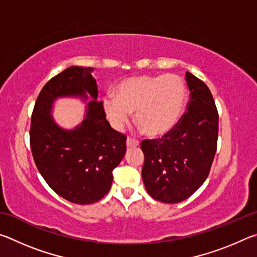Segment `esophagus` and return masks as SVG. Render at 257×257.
Listing matches in <instances>:
<instances>
[{
	"label": "esophagus",
	"mask_w": 257,
	"mask_h": 257,
	"mask_svg": "<svg viewBox=\"0 0 257 257\" xmlns=\"http://www.w3.org/2000/svg\"><path fill=\"white\" fill-rule=\"evenodd\" d=\"M138 145H139L138 141H136V139H134V138L128 137V139H127V147H136Z\"/></svg>",
	"instance_id": "obj_1"
}]
</instances>
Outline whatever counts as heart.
Returning <instances> with one entry per match:
<instances>
[{
    "label": "heart",
    "mask_w": 257,
    "mask_h": 257,
    "mask_svg": "<svg viewBox=\"0 0 257 257\" xmlns=\"http://www.w3.org/2000/svg\"><path fill=\"white\" fill-rule=\"evenodd\" d=\"M187 101V87L177 75L135 76L120 82L115 97L103 99L104 112L112 127L120 130L130 112L150 136H162L176 127Z\"/></svg>",
    "instance_id": "obj_1"
}]
</instances>
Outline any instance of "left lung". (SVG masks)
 <instances>
[{
	"mask_svg": "<svg viewBox=\"0 0 257 257\" xmlns=\"http://www.w3.org/2000/svg\"><path fill=\"white\" fill-rule=\"evenodd\" d=\"M190 90L187 111L163 138L145 139L142 177L150 196L162 203L185 201L210 173L219 133V114L208 87L186 73Z\"/></svg>",
	"mask_w": 257,
	"mask_h": 257,
	"instance_id": "8db88e82",
	"label": "left lung"
}]
</instances>
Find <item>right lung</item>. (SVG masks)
<instances>
[{
    "label": "right lung",
    "instance_id": "1",
    "mask_svg": "<svg viewBox=\"0 0 257 257\" xmlns=\"http://www.w3.org/2000/svg\"><path fill=\"white\" fill-rule=\"evenodd\" d=\"M93 70L73 66L47 81L35 103L29 134L34 161L47 185L80 205L98 202L108 193L113 169L127 149V137L111 128L97 101ZM61 97L91 98L84 120L73 130L60 127L51 116L53 104Z\"/></svg>",
    "mask_w": 257,
    "mask_h": 257
}]
</instances>
